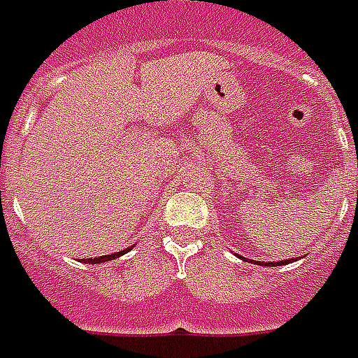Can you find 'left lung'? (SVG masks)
Here are the masks:
<instances>
[{
	"label": "left lung",
	"instance_id": "left-lung-1",
	"mask_svg": "<svg viewBox=\"0 0 358 358\" xmlns=\"http://www.w3.org/2000/svg\"><path fill=\"white\" fill-rule=\"evenodd\" d=\"M280 264H288V262H287V260H282V262H280ZM273 266H275V264H273Z\"/></svg>",
	"mask_w": 358,
	"mask_h": 358
}]
</instances>
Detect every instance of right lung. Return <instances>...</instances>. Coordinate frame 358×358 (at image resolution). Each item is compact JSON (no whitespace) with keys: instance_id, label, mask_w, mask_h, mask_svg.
<instances>
[{"instance_id":"1","label":"right lung","mask_w":358,"mask_h":358,"mask_svg":"<svg viewBox=\"0 0 358 358\" xmlns=\"http://www.w3.org/2000/svg\"><path fill=\"white\" fill-rule=\"evenodd\" d=\"M127 250H129V248H127ZM127 250H121V252H117V254H108V256H98V258H89V264H100V262H110V260H113V258H119V256H121V254H125Z\"/></svg>"}]
</instances>
